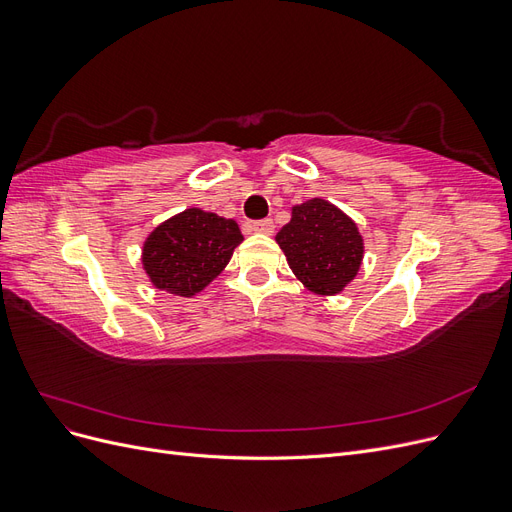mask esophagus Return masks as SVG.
Returning a JSON list of instances; mask_svg holds the SVG:
<instances>
[{
  "label": "esophagus",
  "mask_w": 512,
  "mask_h": 512,
  "mask_svg": "<svg viewBox=\"0 0 512 512\" xmlns=\"http://www.w3.org/2000/svg\"><path fill=\"white\" fill-rule=\"evenodd\" d=\"M250 230L260 232V235H271V232L275 230V226H273V222H271V220H260V222L250 224Z\"/></svg>",
  "instance_id": "1"
}]
</instances>
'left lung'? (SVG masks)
Instances as JSON below:
<instances>
[{"label": "left lung", "mask_w": 512, "mask_h": 512, "mask_svg": "<svg viewBox=\"0 0 512 512\" xmlns=\"http://www.w3.org/2000/svg\"><path fill=\"white\" fill-rule=\"evenodd\" d=\"M294 277L320 297H335L361 269L365 243L350 215L324 198L292 207L275 235Z\"/></svg>", "instance_id": "1"}]
</instances>
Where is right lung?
<instances>
[{
  "instance_id": "add662e5",
  "label": "right lung",
  "mask_w": 512,
  "mask_h": 512,
  "mask_svg": "<svg viewBox=\"0 0 512 512\" xmlns=\"http://www.w3.org/2000/svg\"><path fill=\"white\" fill-rule=\"evenodd\" d=\"M241 241L235 220L192 207L149 232L141 254L143 269L158 290L194 297L226 269Z\"/></svg>"
}]
</instances>
